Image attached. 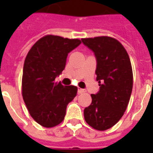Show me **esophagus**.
<instances>
[{"label": "esophagus", "instance_id": "esophagus-1", "mask_svg": "<svg viewBox=\"0 0 153 153\" xmlns=\"http://www.w3.org/2000/svg\"><path fill=\"white\" fill-rule=\"evenodd\" d=\"M86 92V91L85 90H83V89H81V88H79L78 89V93L79 94H83Z\"/></svg>", "mask_w": 153, "mask_h": 153}]
</instances>
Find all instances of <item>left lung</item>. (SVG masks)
Wrapping results in <instances>:
<instances>
[{"label":"left lung","mask_w":153,"mask_h":153,"mask_svg":"<svg viewBox=\"0 0 153 153\" xmlns=\"http://www.w3.org/2000/svg\"><path fill=\"white\" fill-rule=\"evenodd\" d=\"M82 41L97 59L96 80L100 90L91 94L92 102L84 109V118L96 130L116 125L126 112L133 90V69L123 45L113 37L83 38Z\"/></svg>","instance_id":"8db88e82"}]
</instances>
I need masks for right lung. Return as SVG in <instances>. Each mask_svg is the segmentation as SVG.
Here are the masks:
<instances>
[{
    "mask_svg": "<svg viewBox=\"0 0 153 153\" xmlns=\"http://www.w3.org/2000/svg\"><path fill=\"white\" fill-rule=\"evenodd\" d=\"M81 43L79 39L47 35L35 43L25 58L23 99L32 118L45 128L63 121L67 105L76 96L77 86H65L55 79L64 70L68 53Z\"/></svg>",
    "mask_w": 153,
    "mask_h": 153,
    "instance_id": "1",
    "label": "right lung"
}]
</instances>
